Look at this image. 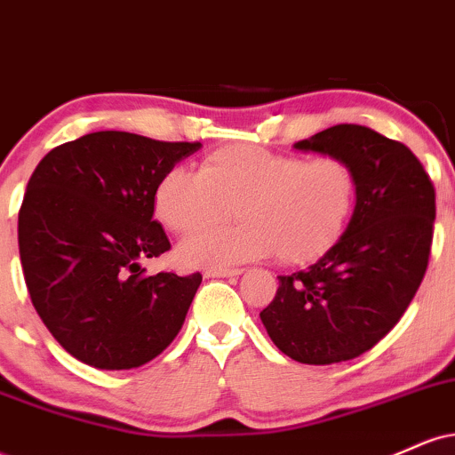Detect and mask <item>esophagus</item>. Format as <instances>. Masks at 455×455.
<instances>
[{"label":"esophagus","instance_id":"esophagus-1","mask_svg":"<svg viewBox=\"0 0 455 455\" xmlns=\"http://www.w3.org/2000/svg\"><path fill=\"white\" fill-rule=\"evenodd\" d=\"M243 269L239 267H212L205 271L207 278H233V275H239Z\"/></svg>","mask_w":455,"mask_h":455}]
</instances>
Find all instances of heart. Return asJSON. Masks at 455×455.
Masks as SVG:
<instances>
[{"label":"heart","instance_id":"1","mask_svg":"<svg viewBox=\"0 0 455 455\" xmlns=\"http://www.w3.org/2000/svg\"><path fill=\"white\" fill-rule=\"evenodd\" d=\"M359 181L338 156L307 160L257 145H228L203 158L198 171L171 169L154 192V212L173 233L190 235L228 216L233 227L186 239L188 265L222 267L278 254L282 263H310L347 231Z\"/></svg>","mask_w":455,"mask_h":455}]
</instances>
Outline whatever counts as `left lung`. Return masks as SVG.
Segmentation results:
<instances>
[{
    "instance_id": "left-lung-1",
    "label": "left lung",
    "mask_w": 455,
    "mask_h": 455,
    "mask_svg": "<svg viewBox=\"0 0 455 455\" xmlns=\"http://www.w3.org/2000/svg\"><path fill=\"white\" fill-rule=\"evenodd\" d=\"M351 162L359 195L338 243L280 286L260 321L282 353L327 365L370 351L394 329L419 289L432 248L436 195L400 140L338 124L295 143Z\"/></svg>"
}]
</instances>
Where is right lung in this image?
<instances>
[{"label": "right lung", "instance_id": "add662e5", "mask_svg": "<svg viewBox=\"0 0 455 455\" xmlns=\"http://www.w3.org/2000/svg\"><path fill=\"white\" fill-rule=\"evenodd\" d=\"M201 143L102 130L51 149L19 210V254L31 304L78 362L128 370L177 336L203 275L145 274L171 250L154 220L162 175Z\"/></svg>", "mask_w": 455, "mask_h": 455}]
</instances>
